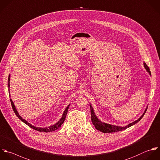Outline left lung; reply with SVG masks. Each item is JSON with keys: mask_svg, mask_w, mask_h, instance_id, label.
<instances>
[{"mask_svg": "<svg viewBox=\"0 0 160 160\" xmlns=\"http://www.w3.org/2000/svg\"><path fill=\"white\" fill-rule=\"evenodd\" d=\"M144 66L145 67V68L147 69V70L149 72V73L151 75V72L150 70V68L148 67V66L145 63H144ZM147 108L145 110L144 113L142 115V116L137 120L135 121L134 122L132 123H130L129 125H127L126 127H118V126H115V125H110V124H107V123H103L102 122H100L96 117V115H95L94 113V112H93V110L92 108V107L90 105V113H91V120H92V123L93 125L95 126V128L103 133H115V132H120V131H122V130H124L128 128H129L130 127L136 124L137 123H138L142 118L144 116V115L145 114L146 112H147Z\"/></svg>", "mask_w": 160, "mask_h": 160, "instance_id": "8db88e82", "label": "left lung"}]
</instances>
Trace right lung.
<instances>
[{
  "instance_id": "1",
  "label": "right lung",
  "mask_w": 160,
  "mask_h": 160,
  "mask_svg": "<svg viewBox=\"0 0 160 160\" xmlns=\"http://www.w3.org/2000/svg\"><path fill=\"white\" fill-rule=\"evenodd\" d=\"M10 83V75L8 76V90H9V88H10V87H10L9 85H10V83ZM10 100L11 105H12V109H13L14 113H15V115H17V117L22 122H23L24 123H25L26 125H27L28 127H30V128H32L33 129V130H35L38 131V132H46V133L55 131V130L58 129L59 128H60V127H61L63 123V122H64V121H65V118H66V116H67L68 110V108H69V107H70V105H69L66 108V109H65V110L64 111V113H63V115H62V117L61 118L60 120L58 121L55 125H53V126H51V127H48V128H38V127H35L32 126V125H31L29 123H28L26 120H25L24 119H23V118L19 115V114L18 113V112H17V110H16V108H15V105H14V104H13L12 100L11 99H10Z\"/></svg>"
}]
</instances>
